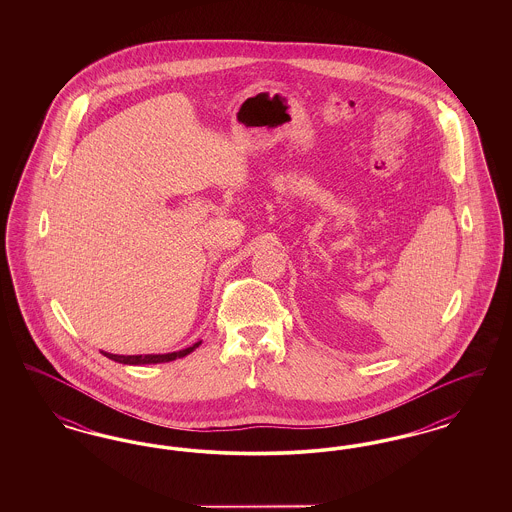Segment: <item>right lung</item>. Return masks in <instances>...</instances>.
Returning a JSON list of instances; mask_svg holds the SVG:
<instances>
[{
  "mask_svg": "<svg viewBox=\"0 0 512 512\" xmlns=\"http://www.w3.org/2000/svg\"><path fill=\"white\" fill-rule=\"evenodd\" d=\"M201 341L194 343L192 347H186L182 351H174V353H165V355H113V353H103L107 359L122 363V365H157V363H169L178 357H186L188 353H192L195 347H199Z\"/></svg>",
  "mask_w": 512,
  "mask_h": 512,
  "instance_id": "right-lung-1",
  "label": "right lung"
}]
</instances>
